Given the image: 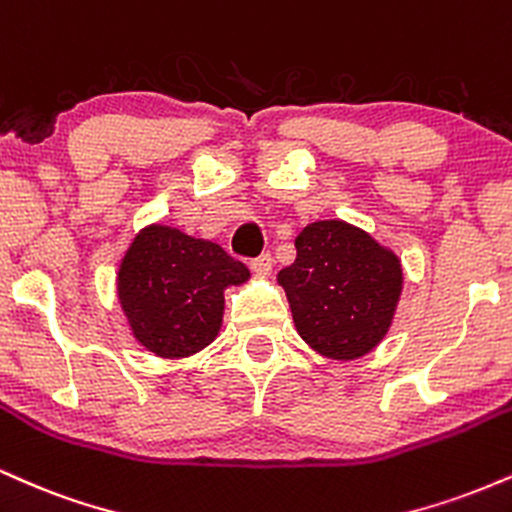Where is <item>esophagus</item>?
Instances as JSON below:
<instances>
[{
	"mask_svg": "<svg viewBox=\"0 0 512 512\" xmlns=\"http://www.w3.org/2000/svg\"><path fill=\"white\" fill-rule=\"evenodd\" d=\"M249 266H251V270H254L256 275H261V278H266L270 270H273V256H270V254L256 256L254 261L249 263Z\"/></svg>",
	"mask_w": 512,
	"mask_h": 512,
	"instance_id": "esophagus-1",
	"label": "esophagus"
}]
</instances>
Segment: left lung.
I'll use <instances>...</instances> for the list:
<instances>
[{
    "instance_id": "left-lung-1",
    "label": "left lung",
    "mask_w": 512,
    "mask_h": 512,
    "mask_svg": "<svg viewBox=\"0 0 512 512\" xmlns=\"http://www.w3.org/2000/svg\"><path fill=\"white\" fill-rule=\"evenodd\" d=\"M294 246L297 258L278 282L297 333L323 357H364L393 321L402 292L398 256L342 220L311 222Z\"/></svg>"
}]
</instances>
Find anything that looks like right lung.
I'll return each instance as SVG.
<instances>
[{"mask_svg":"<svg viewBox=\"0 0 512 512\" xmlns=\"http://www.w3.org/2000/svg\"><path fill=\"white\" fill-rule=\"evenodd\" d=\"M249 268L206 239L165 225L138 232L117 275L119 302L134 338L165 359L196 354L218 335L225 287Z\"/></svg>","mask_w":512,"mask_h":512,"instance_id":"1","label":"right lung"}]
</instances>
